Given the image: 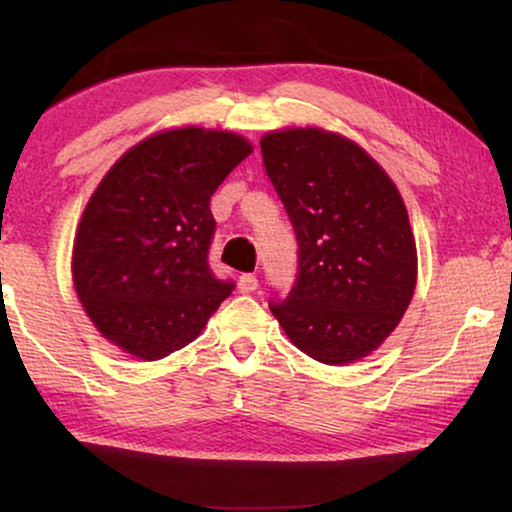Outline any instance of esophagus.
Returning a JSON list of instances; mask_svg holds the SVG:
<instances>
[{
  "instance_id": "1",
  "label": "esophagus",
  "mask_w": 512,
  "mask_h": 512,
  "mask_svg": "<svg viewBox=\"0 0 512 512\" xmlns=\"http://www.w3.org/2000/svg\"><path fill=\"white\" fill-rule=\"evenodd\" d=\"M237 289H240L242 293H251L258 289V277L251 275V272H244V275H240V279H237Z\"/></svg>"
}]
</instances>
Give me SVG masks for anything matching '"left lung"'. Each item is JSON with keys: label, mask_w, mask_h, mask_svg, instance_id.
Here are the masks:
<instances>
[{"label": "left lung", "mask_w": 512, "mask_h": 512, "mask_svg": "<svg viewBox=\"0 0 512 512\" xmlns=\"http://www.w3.org/2000/svg\"><path fill=\"white\" fill-rule=\"evenodd\" d=\"M261 153L298 242L296 282L270 310L312 359L359 361L415 293L417 249L401 193L359 144L333 132H268Z\"/></svg>", "instance_id": "left-lung-1"}]
</instances>
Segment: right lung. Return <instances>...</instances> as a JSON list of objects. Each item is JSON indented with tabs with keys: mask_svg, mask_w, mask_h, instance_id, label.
Returning a JSON list of instances; mask_svg holds the SVG:
<instances>
[{
	"mask_svg": "<svg viewBox=\"0 0 512 512\" xmlns=\"http://www.w3.org/2000/svg\"><path fill=\"white\" fill-rule=\"evenodd\" d=\"M251 153L233 132L179 128L132 146L81 216L72 275L104 338L156 361L188 345L235 289L209 268V200Z\"/></svg>",
	"mask_w": 512,
	"mask_h": 512,
	"instance_id": "1",
	"label": "right lung"
}]
</instances>
